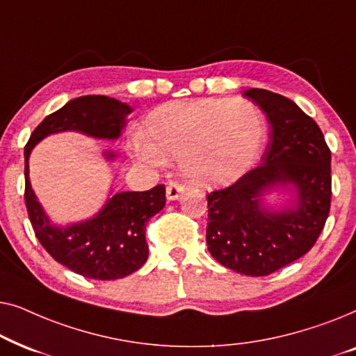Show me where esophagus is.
I'll list each match as a JSON object with an SVG mask.
<instances>
[{"label":"esophagus","mask_w":356,"mask_h":356,"mask_svg":"<svg viewBox=\"0 0 356 356\" xmlns=\"http://www.w3.org/2000/svg\"><path fill=\"white\" fill-rule=\"evenodd\" d=\"M183 191H184V184L178 183V181H172V183H168V186H167V197L170 199V201H175V199H178L179 196H181Z\"/></svg>","instance_id":"esophagus-1"}]
</instances>
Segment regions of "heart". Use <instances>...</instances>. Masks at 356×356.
Returning <instances> with one entry per match:
<instances>
[{"mask_svg": "<svg viewBox=\"0 0 356 356\" xmlns=\"http://www.w3.org/2000/svg\"><path fill=\"white\" fill-rule=\"evenodd\" d=\"M262 139L264 123L251 104L199 99L155 108L145 120V138H133V150L152 163L179 159L193 183L222 186L246 173Z\"/></svg>", "mask_w": 356, "mask_h": 356, "instance_id": "obj_1", "label": "heart"}]
</instances>
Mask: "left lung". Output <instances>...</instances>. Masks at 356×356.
<instances>
[{
	"mask_svg": "<svg viewBox=\"0 0 356 356\" xmlns=\"http://www.w3.org/2000/svg\"><path fill=\"white\" fill-rule=\"evenodd\" d=\"M246 97L270 123L261 165L232 186L207 194L206 241L213 259L243 275L261 277L306 254L323 232L330 211V149L316 121L295 102L264 89ZM291 184L293 208L270 213L259 197L267 188Z\"/></svg>",
	"mask_w": 356,
	"mask_h": 356,
	"instance_id": "1",
	"label": "left lung"
}]
</instances>
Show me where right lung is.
Returning a JSON list of instances; mask_svg holds the SVG:
<instances>
[{"label":"right lung","mask_w":356,"mask_h":356,"mask_svg":"<svg viewBox=\"0 0 356 356\" xmlns=\"http://www.w3.org/2000/svg\"><path fill=\"white\" fill-rule=\"evenodd\" d=\"M131 106L105 95H84L67 102L33 129L24 147L26 207L40 245L53 259L76 274L95 280H116L133 274L149 256L145 225L165 206V184L149 191L118 193L99 216L70 227H53L29 181V155L38 140L60 131H79L92 138L116 139ZM111 159L113 154H106Z\"/></svg>","instance_id":"1"}]
</instances>
